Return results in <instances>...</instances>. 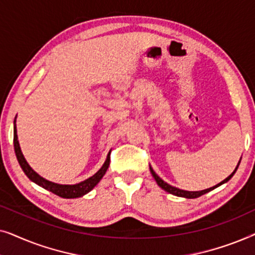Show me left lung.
Wrapping results in <instances>:
<instances>
[{
  "instance_id": "8db88e82",
  "label": "left lung",
  "mask_w": 255,
  "mask_h": 255,
  "mask_svg": "<svg viewBox=\"0 0 255 255\" xmlns=\"http://www.w3.org/2000/svg\"><path fill=\"white\" fill-rule=\"evenodd\" d=\"M242 160V159H240ZM240 160H239V162H238V165H237V167H236V169L233 170V172L231 173V175H229L228 177H226L225 180H223L221 183H218V184H216V186H214V187H211V188H208V189H204V190H201V191H187V190H182V189H179V188H176V187H173V186H170V184H168L167 182H165V181H163L162 179H160V177L156 175V173L154 172V170H153V168L151 166H149V170H151V174H152V176L154 177V180L156 181V183H158V186L160 187V188H162L163 190L165 191H167V193H169V194H172V195H174V196H179V197H184V198H197V197H200V196H202V195H204V194H207V193H209V191H211V190H214L215 188H217V187H219V186H222L223 183H226L228 182V181L231 179V177L235 175V173L237 172V169H238V167H239V163H240Z\"/></svg>"
}]
</instances>
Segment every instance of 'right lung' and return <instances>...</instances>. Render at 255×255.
Listing matches in <instances>:
<instances>
[{
  "instance_id": "obj_1",
  "label": "right lung",
  "mask_w": 255,
  "mask_h": 255,
  "mask_svg": "<svg viewBox=\"0 0 255 255\" xmlns=\"http://www.w3.org/2000/svg\"><path fill=\"white\" fill-rule=\"evenodd\" d=\"M13 147H15V153H16L17 160H18L19 162V166L22 167L23 172L25 173V175L29 177L32 182L38 184V186L43 187L44 189L51 191V193L58 195V196H60L62 198H78V197H82L83 195L88 194L89 191L93 190L94 187L100 182L101 179L104 176V174H106L108 167L110 165L111 151L108 153L107 159L106 161H104L103 166L101 167V168L97 170L93 176L88 177V179L82 181V182H79L75 184H60V183H55V182H52V181L44 179L43 176H40L39 174L36 173L32 168H31L25 158H24L22 151H20L18 137H17L16 118H15V122H13Z\"/></svg>"
}]
</instances>
